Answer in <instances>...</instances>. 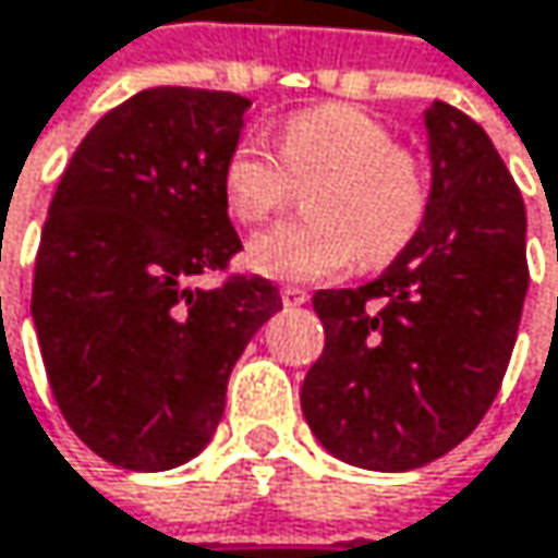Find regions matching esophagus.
<instances>
[{"instance_id": "34e87169", "label": "esophagus", "mask_w": 558, "mask_h": 558, "mask_svg": "<svg viewBox=\"0 0 558 558\" xmlns=\"http://www.w3.org/2000/svg\"><path fill=\"white\" fill-rule=\"evenodd\" d=\"M281 301H284V307H304L311 301V294L304 288H298V284H284L281 288Z\"/></svg>"}]
</instances>
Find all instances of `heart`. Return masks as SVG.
I'll use <instances>...</instances> for the list:
<instances>
[{"label": "heart", "instance_id": "heart-1", "mask_svg": "<svg viewBox=\"0 0 558 558\" xmlns=\"http://www.w3.org/2000/svg\"><path fill=\"white\" fill-rule=\"evenodd\" d=\"M307 218L257 234L247 264L274 281H324L363 264L399 257L428 215L425 162L396 133L353 104H320L284 120L277 153L241 136L221 166V195L241 225L281 208L306 185Z\"/></svg>", "mask_w": 558, "mask_h": 558}]
</instances>
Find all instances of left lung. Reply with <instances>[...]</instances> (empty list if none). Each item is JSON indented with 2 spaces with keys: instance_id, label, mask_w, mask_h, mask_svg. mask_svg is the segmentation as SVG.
Returning a JSON list of instances; mask_svg holds the SVG:
<instances>
[{
  "instance_id": "8db88e82",
  "label": "left lung",
  "mask_w": 558,
  "mask_h": 558,
  "mask_svg": "<svg viewBox=\"0 0 558 558\" xmlns=\"http://www.w3.org/2000/svg\"><path fill=\"white\" fill-rule=\"evenodd\" d=\"M422 231L363 288L317 291L327 343L301 405L320 445L369 471L458 448L494 405L520 330L523 195L481 123L435 100Z\"/></svg>"
}]
</instances>
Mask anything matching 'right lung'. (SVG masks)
I'll return each mask as SVG.
<instances>
[{"label": "right lung", "instance_id": "1", "mask_svg": "<svg viewBox=\"0 0 558 558\" xmlns=\"http://www.w3.org/2000/svg\"><path fill=\"white\" fill-rule=\"evenodd\" d=\"M251 100L149 87L74 149L41 228L32 320L71 432L126 471L195 458L225 412L231 366L281 311L260 274H231L241 238L221 166ZM218 269L222 284L194 288Z\"/></svg>", "mask_w": 558, "mask_h": 558}]
</instances>
